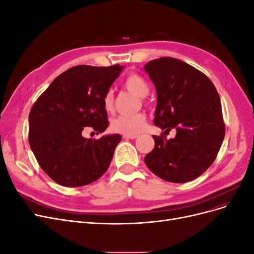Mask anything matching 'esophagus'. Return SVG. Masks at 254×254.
Here are the masks:
<instances>
[{
	"label": "esophagus",
	"instance_id": "34e87169",
	"mask_svg": "<svg viewBox=\"0 0 254 254\" xmlns=\"http://www.w3.org/2000/svg\"><path fill=\"white\" fill-rule=\"evenodd\" d=\"M136 134H123V139L128 140V139H136Z\"/></svg>",
	"mask_w": 254,
	"mask_h": 254
}]
</instances>
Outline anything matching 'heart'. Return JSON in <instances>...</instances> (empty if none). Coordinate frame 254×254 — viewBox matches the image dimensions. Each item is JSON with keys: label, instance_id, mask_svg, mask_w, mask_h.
<instances>
[{"label": "heart", "instance_id": "b5f03b06", "mask_svg": "<svg viewBox=\"0 0 254 254\" xmlns=\"http://www.w3.org/2000/svg\"><path fill=\"white\" fill-rule=\"evenodd\" d=\"M128 91L132 92L136 96L145 97L148 94L149 86L146 79L140 74L131 73L123 81ZM103 107L107 112L114 109V93L112 90L106 91L103 96ZM146 117L144 113H136L131 115H119L111 122V129L115 132L124 134H137L145 128Z\"/></svg>", "mask_w": 254, "mask_h": 254}]
</instances>
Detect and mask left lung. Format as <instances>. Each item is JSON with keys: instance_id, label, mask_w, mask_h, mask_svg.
<instances>
[{"instance_id": "left-lung-1", "label": "left lung", "mask_w": 254, "mask_h": 254, "mask_svg": "<svg viewBox=\"0 0 254 254\" xmlns=\"http://www.w3.org/2000/svg\"><path fill=\"white\" fill-rule=\"evenodd\" d=\"M144 68L157 90L153 124L164 132L177 130L174 139L152 135L155 147L145 164L168 182L194 180L213 164L225 137L216 88L201 71L173 57L151 60Z\"/></svg>"}]
</instances>
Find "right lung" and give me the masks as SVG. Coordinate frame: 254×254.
<instances>
[{
	"instance_id": "add662e5",
	"label": "right lung",
	"mask_w": 254,
	"mask_h": 254,
	"mask_svg": "<svg viewBox=\"0 0 254 254\" xmlns=\"http://www.w3.org/2000/svg\"><path fill=\"white\" fill-rule=\"evenodd\" d=\"M123 66L76 65L53 80L29 112L28 142L40 167L60 186L76 188L94 182L106 173L121 142L120 134L86 139L109 125L103 96Z\"/></svg>"
}]
</instances>
